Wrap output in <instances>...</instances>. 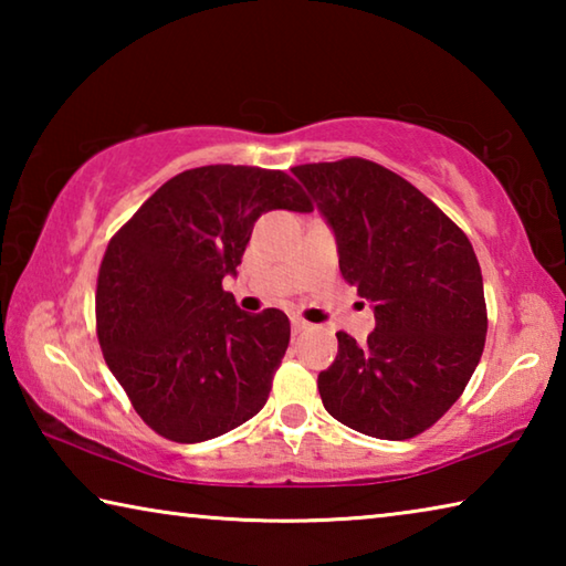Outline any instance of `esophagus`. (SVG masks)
Masks as SVG:
<instances>
[{"label":"esophagus","mask_w":566,"mask_h":566,"mask_svg":"<svg viewBox=\"0 0 566 566\" xmlns=\"http://www.w3.org/2000/svg\"><path fill=\"white\" fill-rule=\"evenodd\" d=\"M312 327V324L310 322H306V319H302L300 317V314H294V317H292V332L294 334H300V332H306V329H310Z\"/></svg>","instance_id":"1"}]
</instances>
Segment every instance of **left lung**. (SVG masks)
Here are the masks:
<instances>
[{
	"instance_id": "1",
	"label": "left lung",
	"mask_w": 566,
	"mask_h": 566,
	"mask_svg": "<svg viewBox=\"0 0 566 566\" xmlns=\"http://www.w3.org/2000/svg\"><path fill=\"white\" fill-rule=\"evenodd\" d=\"M337 237L342 276L375 304L377 327L339 352L317 387L329 415L377 439H411L462 397L486 339L482 270L432 199L377 161L294 167Z\"/></svg>"
}]
</instances>
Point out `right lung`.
Wrapping results in <instances>:
<instances>
[{
  "mask_svg": "<svg viewBox=\"0 0 566 566\" xmlns=\"http://www.w3.org/2000/svg\"><path fill=\"white\" fill-rule=\"evenodd\" d=\"M270 209L312 212V202L280 169L197 167L165 181L109 239L99 347L134 411L171 442L224 434L270 397L290 319L247 314L222 286Z\"/></svg>",
  "mask_w": 566,
  "mask_h": 566,
  "instance_id": "right-lung-1",
  "label": "right lung"
}]
</instances>
